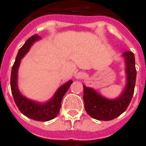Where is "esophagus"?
Returning a JSON list of instances; mask_svg holds the SVG:
<instances>
[{"label": "esophagus", "instance_id": "obj_1", "mask_svg": "<svg viewBox=\"0 0 146 146\" xmlns=\"http://www.w3.org/2000/svg\"><path fill=\"white\" fill-rule=\"evenodd\" d=\"M85 76H86V73L84 72H82V71H80V72H78L75 74V78L76 79H77V80H80V79H83L85 77Z\"/></svg>", "mask_w": 146, "mask_h": 146}]
</instances>
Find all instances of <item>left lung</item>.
<instances>
[{"instance_id": "obj_1", "label": "left lung", "mask_w": 146, "mask_h": 146, "mask_svg": "<svg viewBox=\"0 0 146 146\" xmlns=\"http://www.w3.org/2000/svg\"><path fill=\"white\" fill-rule=\"evenodd\" d=\"M125 58L127 83L120 96L114 99L102 96L95 89L83 85V100L85 109L90 117L98 120H111L126 111L133 96L136 84V70L135 57L131 51L123 54Z\"/></svg>"}]
</instances>
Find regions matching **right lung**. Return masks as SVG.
Here are the masks:
<instances>
[{
    "mask_svg": "<svg viewBox=\"0 0 146 146\" xmlns=\"http://www.w3.org/2000/svg\"><path fill=\"white\" fill-rule=\"evenodd\" d=\"M39 39H41L39 35H33L25 42V44L19 50L11 70L10 87L15 103L22 113H23L27 117L37 121H48L54 119L58 114L61 107L63 97L68 90L70 85L73 83V81L69 80L68 82L59 87L53 97L45 103H39L29 99L20 93L17 84V79L18 69L21 59L29 50L31 46Z\"/></svg>",
    "mask_w": 146,
    "mask_h": 146,
    "instance_id": "right-lung-1",
    "label": "right lung"
}]
</instances>
